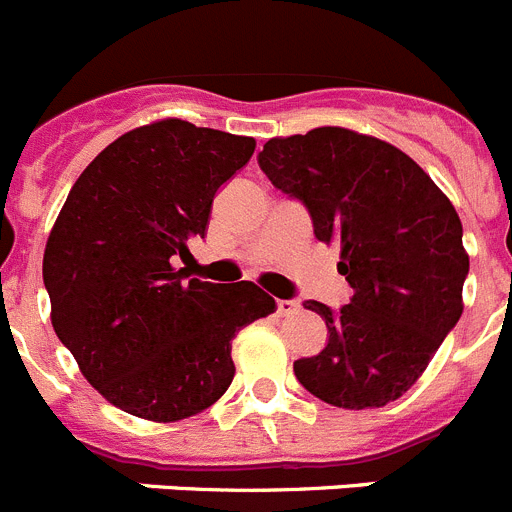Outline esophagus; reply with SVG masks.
<instances>
[{"label":"esophagus","mask_w":512,"mask_h":512,"mask_svg":"<svg viewBox=\"0 0 512 512\" xmlns=\"http://www.w3.org/2000/svg\"><path fill=\"white\" fill-rule=\"evenodd\" d=\"M276 312H279L281 317H292V314L299 312V304L294 302V299H279V302H276Z\"/></svg>","instance_id":"esophagus-1"}]
</instances>
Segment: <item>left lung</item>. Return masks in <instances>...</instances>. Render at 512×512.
<instances>
[{
  "mask_svg": "<svg viewBox=\"0 0 512 512\" xmlns=\"http://www.w3.org/2000/svg\"><path fill=\"white\" fill-rule=\"evenodd\" d=\"M259 167L309 210L317 241L340 246L353 287L337 312L304 302L330 337L294 363L297 381L337 409L396 401L462 317L470 256L457 210L409 154L342 126L269 139Z\"/></svg>",
  "mask_w": 512,
  "mask_h": 512,
  "instance_id": "obj_1",
  "label": "left lung"
}]
</instances>
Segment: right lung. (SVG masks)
<instances>
[{"label": "right lung", "instance_id": "right-lung-1", "mask_svg": "<svg viewBox=\"0 0 512 512\" xmlns=\"http://www.w3.org/2000/svg\"><path fill=\"white\" fill-rule=\"evenodd\" d=\"M256 142L182 119L126 131L68 192L42 281L55 335L86 381L121 411L180 421L231 386V342L276 309L253 281H185L218 187Z\"/></svg>", "mask_w": 512, "mask_h": 512}]
</instances>
